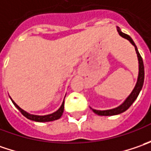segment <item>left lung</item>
Wrapping results in <instances>:
<instances>
[{
  "label": "left lung",
  "instance_id": "8db88e82",
  "mask_svg": "<svg viewBox=\"0 0 151 151\" xmlns=\"http://www.w3.org/2000/svg\"><path fill=\"white\" fill-rule=\"evenodd\" d=\"M119 34L123 37V38L128 39L131 44H133L135 48V51H136V54L138 55V59H139V76H138V81H137V83L135 85V87L134 89L133 90V91L131 92V94L129 96V97L125 100V101L120 105L119 107H116V108H113V109H110V110H105V111H99V110H95V109H92V111L94 113L97 114V115H100V116H113V115H117L119 113H122L125 112L129 107H130L131 105L133 104V102L135 101V99L137 98V96H139V91L142 89L143 84H144V79H145V68H144V63H143L142 57L140 56L139 51L137 50V47L135 44L134 43L133 39L128 35V34H125L124 32H122L119 29H118Z\"/></svg>",
  "mask_w": 151,
  "mask_h": 151
}]
</instances>
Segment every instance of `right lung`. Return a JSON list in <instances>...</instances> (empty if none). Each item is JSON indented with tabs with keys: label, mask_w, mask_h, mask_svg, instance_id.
Segmentation results:
<instances>
[{
	"label": "right lung",
	"mask_w": 151,
	"mask_h": 151,
	"mask_svg": "<svg viewBox=\"0 0 151 151\" xmlns=\"http://www.w3.org/2000/svg\"><path fill=\"white\" fill-rule=\"evenodd\" d=\"M12 99V98H11ZM13 104L15 105V107H17L19 111L21 112V113L26 117L27 119H30V120H32V121H36V122H50V121H54V120H57L60 118L63 114V112H64V105H65V100L63 101L61 107L55 112V113H52V114H49V115H45V116H37V115H32V114H29L27 112H25L24 110H22L21 107H19L16 103H15L13 100H12Z\"/></svg>",
	"instance_id": "1"
}]
</instances>
